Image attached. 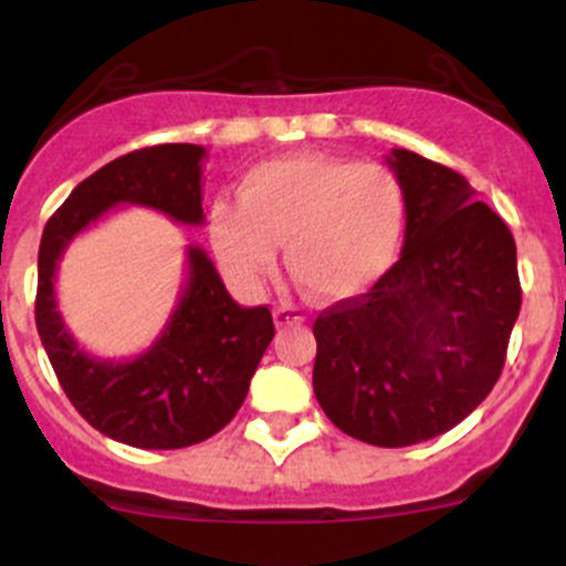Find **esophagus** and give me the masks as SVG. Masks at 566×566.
<instances>
[{"label": "esophagus", "mask_w": 566, "mask_h": 566, "mask_svg": "<svg viewBox=\"0 0 566 566\" xmlns=\"http://www.w3.org/2000/svg\"><path fill=\"white\" fill-rule=\"evenodd\" d=\"M303 319H306V314H303V308L293 306V303H282V306L273 308V323H276V328H290V325H301Z\"/></svg>", "instance_id": "esophagus-1"}]
</instances>
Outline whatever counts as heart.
<instances>
[{
    "instance_id": "obj_1",
    "label": "heart",
    "mask_w": 566,
    "mask_h": 566,
    "mask_svg": "<svg viewBox=\"0 0 566 566\" xmlns=\"http://www.w3.org/2000/svg\"><path fill=\"white\" fill-rule=\"evenodd\" d=\"M401 184L371 163L287 154L254 165L238 203L211 211V243L224 271L254 282L276 263V247L308 298L366 293L396 263L403 235Z\"/></svg>"
}]
</instances>
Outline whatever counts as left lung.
I'll return each mask as SVG.
<instances>
[{
    "mask_svg": "<svg viewBox=\"0 0 566 566\" xmlns=\"http://www.w3.org/2000/svg\"><path fill=\"white\" fill-rule=\"evenodd\" d=\"M407 203L401 258L368 293L314 323V396L331 423L377 448H407L485 401L521 312L515 241L455 170L392 148Z\"/></svg>",
    "mask_w": 566,
    "mask_h": 566,
    "instance_id": "left-lung-1",
    "label": "left lung"
}]
</instances>
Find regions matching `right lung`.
I'll list each match as a JSON object with an SVG mask.
<instances>
[{
	"label": "right lung",
	"instance_id": "obj_1",
	"mask_svg": "<svg viewBox=\"0 0 566 566\" xmlns=\"http://www.w3.org/2000/svg\"><path fill=\"white\" fill-rule=\"evenodd\" d=\"M203 146L163 143L113 159L70 192L40 241L34 319L48 360L81 418L133 448H189L222 431L271 344V312L238 306L203 249L189 247L187 284L157 342L133 360H103L83 353L64 328L53 279L70 241L113 206H146L174 222L203 224Z\"/></svg>",
	"mask_w": 566,
	"mask_h": 566
}]
</instances>
